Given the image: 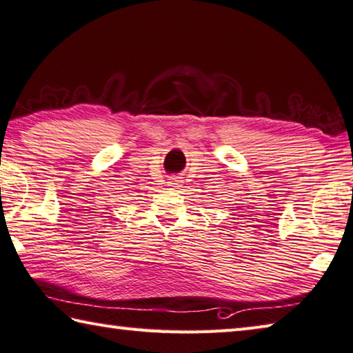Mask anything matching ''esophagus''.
I'll use <instances>...</instances> for the list:
<instances>
[{
    "instance_id": "obj_1",
    "label": "esophagus",
    "mask_w": 353,
    "mask_h": 353,
    "mask_svg": "<svg viewBox=\"0 0 353 353\" xmlns=\"http://www.w3.org/2000/svg\"><path fill=\"white\" fill-rule=\"evenodd\" d=\"M169 186L170 188H180V184H181V178L180 176H172V178H169Z\"/></svg>"
}]
</instances>
